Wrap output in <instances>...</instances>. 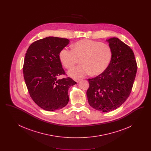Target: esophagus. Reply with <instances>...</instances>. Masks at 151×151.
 <instances>
[{"instance_id": "34e87169", "label": "esophagus", "mask_w": 151, "mask_h": 151, "mask_svg": "<svg viewBox=\"0 0 151 151\" xmlns=\"http://www.w3.org/2000/svg\"><path fill=\"white\" fill-rule=\"evenodd\" d=\"M81 80V79H75V81L76 82V83H79V81Z\"/></svg>"}]
</instances>
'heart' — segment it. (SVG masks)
Listing matches in <instances>:
<instances>
[{"label":"heart","instance_id":"1","mask_svg":"<svg viewBox=\"0 0 151 151\" xmlns=\"http://www.w3.org/2000/svg\"><path fill=\"white\" fill-rule=\"evenodd\" d=\"M112 56L110 47L106 43L91 40H81L72 45V50L63 49L59 58L66 68H71L79 62L81 65L72 68L68 75L80 78L89 73L97 75L108 68Z\"/></svg>","mask_w":151,"mask_h":151}]
</instances>
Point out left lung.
Listing matches in <instances>:
<instances>
[{"label": "left lung", "instance_id": "left-lung-1", "mask_svg": "<svg viewBox=\"0 0 151 151\" xmlns=\"http://www.w3.org/2000/svg\"><path fill=\"white\" fill-rule=\"evenodd\" d=\"M112 56L108 68L99 76L88 79L89 104L108 112L119 108L129 97L136 76L137 65L132 50L118 38L106 40Z\"/></svg>", "mask_w": 151, "mask_h": 151}]
</instances>
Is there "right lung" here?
<instances>
[{"label": "right lung", "mask_w": 151, "mask_h": 151, "mask_svg": "<svg viewBox=\"0 0 151 151\" xmlns=\"http://www.w3.org/2000/svg\"><path fill=\"white\" fill-rule=\"evenodd\" d=\"M67 38L47 37L36 41L27 51L23 66L25 82L32 100L40 108L52 111L65 106L68 88L76 83L65 74L59 54L68 43Z\"/></svg>", "instance_id": "1"}]
</instances>
